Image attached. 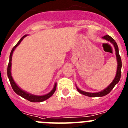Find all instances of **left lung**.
<instances>
[{
	"instance_id": "1",
	"label": "left lung",
	"mask_w": 128,
	"mask_h": 128,
	"mask_svg": "<svg viewBox=\"0 0 128 128\" xmlns=\"http://www.w3.org/2000/svg\"><path fill=\"white\" fill-rule=\"evenodd\" d=\"M102 38L110 42L111 43L113 44V45L114 46V48H115V54H116V60H117V70H116V75H115V77L114 78L112 82L111 83L110 85L108 86L106 89H104V90L101 91L100 92H98V93H89V92H86L84 91L80 90V89L78 88L77 91L79 92L80 93L82 94V95H86V96H90V97H96V96H105V95H108L111 91L113 90V88L115 87V86L117 84L120 80V78L121 76V68H122V60H121L120 56L119 55V52H118V46L116 42H115V40L113 39V38L111 37L110 36L106 35L105 36H104L102 37Z\"/></svg>"
}]
</instances>
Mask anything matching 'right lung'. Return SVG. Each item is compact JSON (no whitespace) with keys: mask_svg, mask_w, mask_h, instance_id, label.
Masks as SVG:
<instances>
[{"mask_svg":"<svg viewBox=\"0 0 128 128\" xmlns=\"http://www.w3.org/2000/svg\"><path fill=\"white\" fill-rule=\"evenodd\" d=\"M27 36V35H25L24 36H23L21 38L20 40L18 42H17V44L13 48L12 52H11L10 55V61H9V64L8 66V70H7V73H8V78L10 80V84L12 85V87L13 88V91L15 92V93L17 94V95H20V96H22V98H25V99H27L28 100L32 102H42V101L46 100H47L48 98H49L50 97L52 96L53 95V93H55V90H56V83H55V85H54V87H53V90L51 91L50 92L46 95H41V96H38V95H34L30 94V93H28V92H24V90H22V89L20 88L17 85H16V83L15 82L14 80L13 79V77L12 76V73H11V67H12V55H13V53L15 50V49L19 45L20 43L21 42V41L24 39V38Z\"/></svg>","mask_w":128,"mask_h":128,"instance_id":"right-lung-1","label":"right lung"}]
</instances>
